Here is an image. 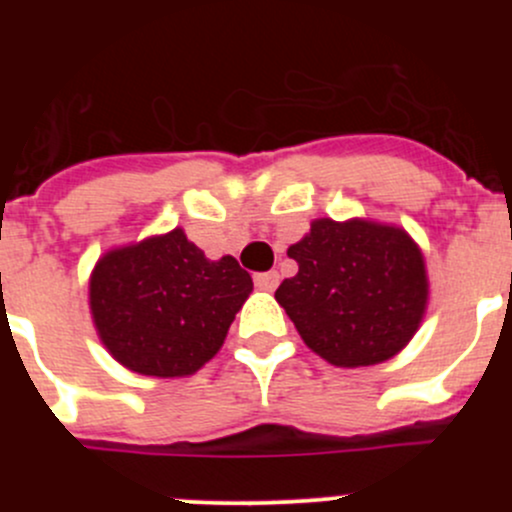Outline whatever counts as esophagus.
I'll return each mask as SVG.
<instances>
[{
    "instance_id": "obj_1",
    "label": "esophagus",
    "mask_w": 512,
    "mask_h": 512,
    "mask_svg": "<svg viewBox=\"0 0 512 512\" xmlns=\"http://www.w3.org/2000/svg\"><path fill=\"white\" fill-rule=\"evenodd\" d=\"M255 285L260 287V289H267V292H272V289L280 285V272H277V270L257 272V275H255Z\"/></svg>"
}]
</instances>
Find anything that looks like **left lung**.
<instances>
[{"instance_id":"8db88e82","label":"left lung","mask_w":512,"mask_h":512,"mask_svg":"<svg viewBox=\"0 0 512 512\" xmlns=\"http://www.w3.org/2000/svg\"><path fill=\"white\" fill-rule=\"evenodd\" d=\"M287 255L299 272L277 287L275 299L304 344L329 364H379L416 334L428 282L421 250L404 230L314 220Z\"/></svg>"}]
</instances>
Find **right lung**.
<instances>
[{
	"label": "right lung",
	"instance_id": "add662e5",
	"mask_svg": "<svg viewBox=\"0 0 512 512\" xmlns=\"http://www.w3.org/2000/svg\"><path fill=\"white\" fill-rule=\"evenodd\" d=\"M91 314L113 359L143 376H188L223 347L252 292L235 257L208 260L185 232L151 237L101 257Z\"/></svg>",
	"mask_w": 512,
	"mask_h": 512
}]
</instances>
